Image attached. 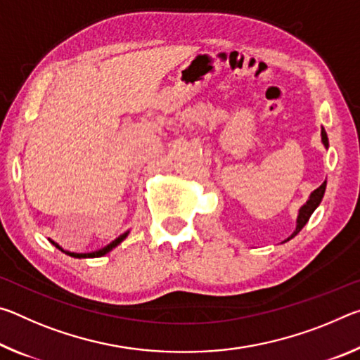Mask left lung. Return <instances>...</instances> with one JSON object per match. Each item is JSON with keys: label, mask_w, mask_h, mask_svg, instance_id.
Segmentation results:
<instances>
[{"label": "left lung", "mask_w": 360, "mask_h": 360, "mask_svg": "<svg viewBox=\"0 0 360 360\" xmlns=\"http://www.w3.org/2000/svg\"><path fill=\"white\" fill-rule=\"evenodd\" d=\"M321 139H322V144H324V148L327 149L328 148V138H327V133L326 130L322 129L321 130ZM326 186H327V181L322 182V184L316 188L314 192H311V195H309V198L307 200V203H304L300 210H298V216H297V227L294 230V233H292L288 240L284 241H289L294 238V236L300 231L304 225H307V222L309 221V217H311V214L314 212V210L318 208L319 203L322 202V197H324V192H326Z\"/></svg>", "instance_id": "8db88e82"}]
</instances>
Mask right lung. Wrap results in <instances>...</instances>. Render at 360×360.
Wrapping results in <instances>:
<instances>
[{
    "label": "right lung",
    "mask_w": 360,
    "mask_h": 360,
    "mask_svg": "<svg viewBox=\"0 0 360 360\" xmlns=\"http://www.w3.org/2000/svg\"><path fill=\"white\" fill-rule=\"evenodd\" d=\"M129 233H130V231H125V233H122L120 236H117V238H115L114 241H111V243H109V245L108 246H105V248H101V249H98V251H94V252H84V254H79V252H70V251H65V249L62 248V246H60V245H57V243L56 241H52L51 238H49V241H51L52 243V245L53 246H56V248H58L60 249V251H62V252H65V254H68L70 255V257H76V259H90V257H101V255H105V254H108L109 251H112V249L115 248V246H119L120 245V243L122 241H124L125 238H127V236H129Z\"/></svg>",
    "instance_id": "1"
}]
</instances>
